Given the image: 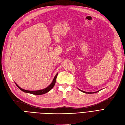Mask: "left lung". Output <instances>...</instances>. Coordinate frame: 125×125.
I'll list each match as a JSON object with an SVG mask.
<instances>
[{"instance_id": "8db88e82", "label": "left lung", "mask_w": 125, "mask_h": 125, "mask_svg": "<svg viewBox=\"0 0 125 125\" xmlns=\"http://www.w3.org/2000/svg\"><path fill=\"white\" fill-rule=\"evenodd\" d=\"M79 90L80 91H81V92H83V93H88V94H92V93H96V92H98L99 91H96V92H85V91H82V90H80V89H79Z\"/></svg>"}]
</instances>
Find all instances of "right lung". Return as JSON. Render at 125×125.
I'll return each mask as SVG.
<instances>
[{"mask_svg": "<svg viewBox=\"0 0 125 125\" xmlns=\"http://www.w3.org/2000/svg\"><path fill=\"white\" fill-rule=\"evenodd\" d=\"M57 74H56V75L55 76L53 80H52V82L51 83V84L49 85L48 86H47V88H45L44 89H42V90H37V91H29V90H24L23 89L21 88L19 86L17 83H16V85L18 87L19 89H20L21 91H22L24 92H25V93H31V94H34V95H42V94H44L45 93H46L50 91L53 88L54 86L55 85V83H56V78L57 77Z\"/></svg>", "mask_w": 125, "mask_h": 125, "instance_id": "1", "label": "right lung"}]
</instances>
